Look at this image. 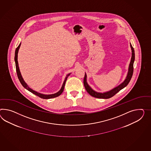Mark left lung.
Instances as JSON below:
<instances>
[{"instance_id":"1","label":"left lung","mask_w":151,"mask_h":151,"mask_svg":"<svg viewBox=\"0 0 151 151\" xmlns=\"http://www.w3.org/2000/svg\"><path fill=\"white\" fill-rule=\"evenodd\" d=\"M130 47L132 49V58H131L130 62L129 68H128V73H127V77L124 79V81L116 87L114 88L113 89H112V90H111L109 91L104 92V93H100V92L96 91L95 90L92 89L90 87V86H89L88 83H87V79H86L87 76L85 73V77L84 78V85L85 86L86 90L91 96L96 97V98H99V99H109V98H111L112 96H113L115 94H116V93H118L120 90L123 89L126 86H127L129 83L130 81L132 76L133 70H134L133 66H134V62L135 61V51H134L133 47H132V44L130 43Z\"/></svg>"}]
</instances>
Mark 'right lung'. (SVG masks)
I'll use <instances>...</instances> for the list:
<instances>
[{
  "mask_svg": "<svg viewBox=\"0 0 151 151\" xmlns=\"http://www.w3.org/2000/svg\"><path fill=\"white\" fill-rule=\"evenodd\" d=\"M21 43H20L19 45L18 46V47L16 49L15 54V62L16 69V72H17V77H18V78L19 79L20 83H21V84L22 85V86L25 89H27V90H28L31 93H33V94H35V95L38 96L40 97V98L43 99H49L54 98V97H56L60 96L62 93L63 91V89H64V88H65V83H66V80H67L68 77L70 76V74H71V73L68 74L66 76V78L65 79V81H64L63 83V84H62L61 88L58 91V92H57L56 93H53V94L47 95V94L41 93L37 92V91H35V90H33V89H31V88L28 85H27V83L24 81V79H23V78H22V76L21 74V72H20V70H19V63H18V61H17V56H18L19 50L20 46H21Z\"/></svg>",
  "mask_w": 151,
  "mask_h": 151,
  "instance_id": "1",
  "label": "right lung"
}]
</instances>
